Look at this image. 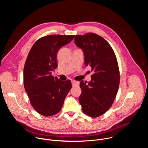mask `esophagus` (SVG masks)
Here are the masks:
<instances>
[{
    "instance_id": "34e87169",
    "label": "esophagus",
    "mask_w": 148,
    "mask_h": 148,
    "mask_svg": "<svg viewBox=\"0 0 148 148\" xmlns=\"http://www.w3.org/2000/svg\"><path fill=\"white\" fill-rule=\"evenodd\" d=\"M71 83H72L73 86H78L79 85V82L74 81V80H72Z\"/></svg>"
}]
</instances>
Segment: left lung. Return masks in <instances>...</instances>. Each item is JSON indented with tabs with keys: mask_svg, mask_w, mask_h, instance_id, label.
<instances>
[{
	"mask_svg": "<svg viewBox=\"0 0 148 148\" xmlns=\"http://www.w3.org/2000/svg\"><path fill=\"white\" fill-rule=\"evenodd\" d=\"M75 45L84 55V63L90 66L91 80L80 82L79 102L83 112L91 117L99 116L111 107L119 85V71L115 54L108 42L95 33L75 36Z\"/></svg>",
	"mask_w": 148,
	"mask_h": 148,
	"instance_id": "1",
	"label": "left lung"
}]
</instances>
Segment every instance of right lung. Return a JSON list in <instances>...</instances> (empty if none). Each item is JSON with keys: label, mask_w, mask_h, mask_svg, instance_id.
Returning a JSON list of instances; mask_svg holds the SVG:
<instances>
[{"label": "right lung", "mask_w": 148, "mask_h": 148, "mask_svg": "<svg viewBox=\"0 0 148 148\" xmlns=\"http://www.w3.org/2000/svg\"><path fill=\"white\" fill-rule=\"evenodd\" d=\"M74 37V35L41 37L33 45L27 57L23 70L25 91L33 108L43 116L60 112L71 88L70 80H60L51 74L57 67L58 50Z\"/></svg>", "instance_id": "right-lung-1"}]
</instances>
